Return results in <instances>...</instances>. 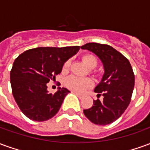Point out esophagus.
Wrapping results in <instances>:
<instances>
[{"label": "esophagus", "instance_id": "esophagus-1", "mask_svg": "<svg viewBox=\"0 0 150 150\" xmlns=\"http://www.w3.org/2000/svg\"><path fill=\"white\" fill-rule=\"evenodd\" d=\"M74 93H75V94L76 95V96H78V97L79 98V99H81V98H83V95L79 94V93H78V92H76V91H74Z\"/></svg>", "mask_w": 150, "mask_h": 150}]
</instances>
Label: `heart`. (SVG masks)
<instances>
[{
    "mask_svg": "<svg viewBox=\"0 0 150 150\" xmlns=\"http://www.w3.org/2000/svg\"><path fill=\"white\" fill-rule=\"evenodd\" d=\"M83 62L88 68L94 69L98 64V60L96 57L92 54H85L83 57ZM70 60L67 61L63 65V70L67 71L70 67ZM93 84V82L90 79H85L77 77L75 75H71L66 79V86L72 91L82 92L86 88H90Z\"/></svg>",
    "mask_w": 150,
    "mask_h": 150,
    "instance_id": "1",
    "label": "heart"
}]
</instances>
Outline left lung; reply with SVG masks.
Masks as SVG:
<instances>
[{"label": "left lung", "mask_w": 150, "mask_h": 150, "mask_svg": "<svg viewBox=\"0 0 150 150\" xmlns=\"http://www.w3.org/2000/svg\"><path fill=\"white\" fill-rule=\"evenodd\" d=\"M94 53L104 67V75L95 88L103 100H93L92 107L84 109L85 116L98 125H107L122 115L131 101L135 77L131 64L122 54L108 45L90 42L80 46Z\"/></svg>", "instance_id": "1"}]
</instances>
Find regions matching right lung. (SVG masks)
<instances>
[{"label":"right lung","instance_id":"right-lung-1","mask_svg":"<svg viewBox=\"0 0 150 150\" xmlns=\"http://www.w3.org/2000/svg\"><path fill=\"white\" fill-rule=\"evenodd\" d=\"M79 50V46L38 47L28 50L15 59L10 71L13 96L28 118L45 121L59 112L70 91L59 88L51 94L47 91L46 83L55 79L63 64Z\"/></svg>","mask_w":150,"mask_h":150}]
</instances>
